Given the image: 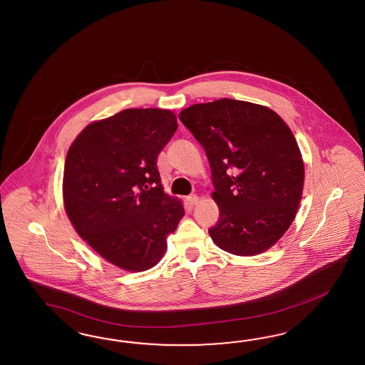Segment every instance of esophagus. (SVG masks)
Here are the masks:
<instances>
[{
  "label": "esophagus",
  "instance_id": "obj_1",
  "mask_svg": "<svg viewBox=\"0 0 365 365\" xmlns=\"http://www.w3.org/2000/svg\"><path fill=\"white\" fill-rule=\"evenodd\" d=\"M187 202L191 207H194V206H197V203H199V197L197 195H191V197H187Z\"/></svg>",
  "mask_w": 365,
  "mask_h": 365
}]
</instances>
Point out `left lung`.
Here are the masks:
<instances>
[{
  "label": "left lung",
  "mask_w": 365,
  "mask_h": 365,
  "mask_svg": "<svg viewBox=\"0 0 365 365\" xmlns=\"http://www.w3.org/2000/svg\"><path fill=\"white\" fill-rule=\"evenodd\" d=\"M210 162L220 217L208 230L220 250L255 257L292 225L304 187L294 133L274 110L220 98L179 113Z\"/></svg>",
  "instance_id": "left-lung-1"
}]
</instances>
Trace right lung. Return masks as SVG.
Masks as SVG:
<instances>
[{
	"mask_svg": "<svg viewBox=\"0 0 365 365\" xmlns=\"http://www.w3.org/2000/svg\"><path fill=\"white\" fill-rule=\"evenodd\" d=\"M166 108H126L89 123L68 150L62 197L70 223L98 255L130 272L157 266L185 215L157 168L177 131Z\"/></svg>",
	"mask_w": 365,
	"mask_h": 365,
	"instance_id": "right-lung-1",
	"label": "right lung"
}]
</instances>
